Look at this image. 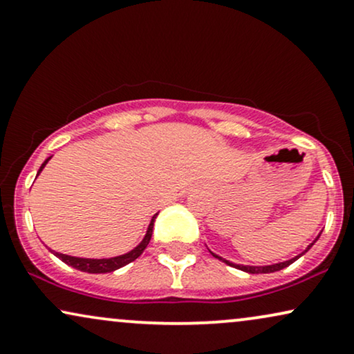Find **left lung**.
Instances as JSON below:
<instances>
[{
  "mask_svg": "<svg viewBox=\"0 0 354 354\" xmlns=\"http://www.w3.org/2000/svg\"><path fill=\"white\" fill-rule=\"evenodd\" d=\"M320 234L322 233H318V236L313 239V241L308 244L307 248H305V251H302L300 252V254H297L295 257H292V259H289V261H283V263H277V264H269V266H243V264H234V263H231V261H226L225 257H221V256H218V254H215V252H212L213 254V257H216V259H220V261H223L225 264H228V266H231V268H236V269H241V270H244V272H248V274H269V272H277V270H281V269H283V268H287V266H290L292 263H295V261L299 259V257H302L305 252H307L308 250H310V248L313 246V244L317 243V239L320 238Z\"/></svg>",
  "mask_w": 354,
  "mask_h": 354,
  "instance_id": "obj_1",
  "label": "left lung"
}]
</instances>
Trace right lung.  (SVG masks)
I'll return each mask as SVG.
<instances>
[{
  "instance_id": "add662e5",
  "label": "right lung",
  "mask_w": 354,
  "mask_h": 354,
  "mask_svg": "<svg viewBox=\"0 0 354 354\" xmlns=\"http://www.w3.org/2000/svg\"><path fill=\"white\" fill-rule=\"evenodd\" d=\"M52 157V156H50ZM50 157H47L46 160H44V164L41 165V169H39L37 176L42 172V169L46 167V164L49 162ZM36 176V177H37ZM157 213L154 216H152L149 226H147V231L146 234H144L142 241L138 244L134 250H131L129 252H126V254H121V256H115V257H103V259H88V257H75V256H68V254H62V252H55L52 251L54 254L59 257L60 261H64L65 264L72 266V268H75L78 270H82V272H90V274H104V272H113V270L123 268V266L133 263L134 259H138L139 256L142 254V251L146 250L147 244L151 241V236H152V228H154V220H156Z\"/></svg>"
}]
</instances>
